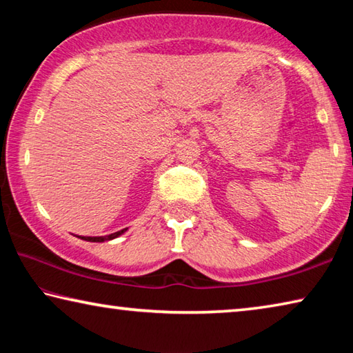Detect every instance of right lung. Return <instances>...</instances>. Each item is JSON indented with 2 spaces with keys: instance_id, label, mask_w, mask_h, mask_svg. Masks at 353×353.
Instances as JSON below:
<instances>
[{
  "instance_id": "add662e5",
  "label": "right lung",
  "mask_w": 353,
  "mask_h": 353,
  "mask_svg": "<svg viewBox=\"0 0 353 353\" xmlns=\"http://www.w3.org/2000/svg\"><path fill=\"white\" fill-rule=\"evenodd\" d=\"M126 230H128V229H123V230L115 232V234L104 235V236H77V238H81V240H85V241H90V243H104V241L115 240V238H118L119 235H123Z\"/></svg>"
}]
</instances>
